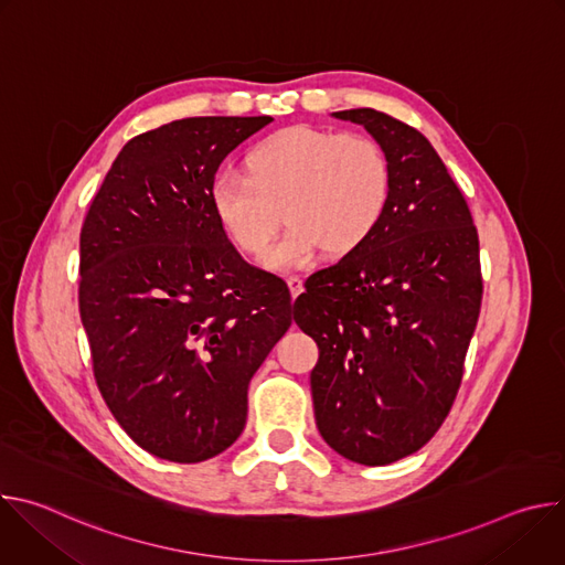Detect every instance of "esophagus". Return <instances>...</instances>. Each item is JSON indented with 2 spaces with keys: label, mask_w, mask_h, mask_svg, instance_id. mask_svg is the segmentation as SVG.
Segmentation results:
<instances>
[{
  "label": "esophagus",
  "mask_w": 565,
  "mask_h": 565,
  "mask_svg": "<svg viewBox=\"0 0 565 565\" xmlns=\"http://www.w3.org/2000/svg\"><path fill=\"white\" fill-rule=\"evenodd\" d=\"M286 284H288V288H290V295H292V299L303 290V281L297 277V275H290L288 279H286Z\"/></svg>",
  "instance_id": "1"
}]
</instances>
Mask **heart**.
<instances>
[{"mask_svg":"<svg viewBox=\"0 0 565 565\" xmlns=\"http://www.w3.org/2000/svg\"><path fill=\"white\" fill-rule=\"evenodd\" d=\"M246 172H225L212 183V212L230 244L257 259L284 210L290 227L268 255L275 270L303 268L319 250L344 257L362 248L393 190L391 160L373 136L310 125L259 140L246 156Z\"/></svg>","mask_w":565,"mask_h":565,"instance_id":"1","label":"heart"}]
</instances>
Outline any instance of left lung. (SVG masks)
<instances>
[{
    "mask_svg": "<svg viewBox=\"0 0 565 565\" xmlns=\"http://www.w3.org/2000/svg\"><path fill=\"white\" fill-rule=\"evenodd\" d=\"M333 116L384 147L393 190L366 244L306 279L295 321L319 349L310 391L321 438L375 467L418 451L451 412L482 299L478 232L418 129L375 109Z\"/></svg>",
    "mask_w": 565,
    "mask_h": 565,
    "instance_id": "1",
    "label": "left lung"
}]
</instances>
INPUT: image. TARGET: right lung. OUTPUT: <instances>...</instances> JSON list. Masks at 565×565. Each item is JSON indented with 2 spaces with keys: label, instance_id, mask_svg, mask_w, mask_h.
Segmentation results:
<instances>
[{
  "label": "right lung",
  "instance_id": "add662e5",
  "mask_svg": "<svg viewBox=\"0 0 565 565\" xmlns=\"http://www.w3.org/2000/svg\"><path fill=\"white\" fill-rule=\"evenodd\" d=\"M270 116L183 118L131 138L79 232V319L109 412L145 451L201 462L246 427L248 384L290 327L286 281L214 218L223 158Z\"/></svg>",
  "mask_w": 565,
  "mask_h": 565
}]
</instances>
